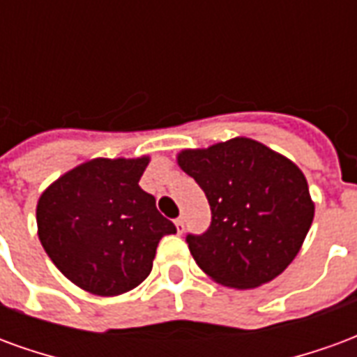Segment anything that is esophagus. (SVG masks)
Returning <instances> with one entry per match:
<instances>
[{
    "label": "esophagus",
    "mask_w": 357,
    "mask_h": 357,
    "mask_svg": "<svg viewBox=\"0 0 357 357\" xmlns=\"http://www.w3.org/2000/svg\"><path fill=\"white\" fill-rule=\"evenodd\" d=\"M174 224H176V227H178V233H183V218L174 220Z\"/></svg>",
    "instance_id": "34e87169"
}]
</instances>
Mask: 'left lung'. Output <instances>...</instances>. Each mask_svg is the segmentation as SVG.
Returning a JSON list of instances; mask_svg holds the SVG:
<instances>
[{"instance_id": "left-lung-1", "label": "left lung", "mask_w": 357, "mask_h": 357, "mask_svg": "<svg viewBox=\"0 0 357 357\" xmlns=\"http://www.w3.org/2000/svg\"><path fill=\"white\" fill-rule=\"evenodd\" d=\"M212 210L208 231L187 235L195 262L231 289H256L296 258L314 222L307 181L287 156L250 137L178 153Z\"/></svg>"}]
</instances>
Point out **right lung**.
<instances>
[{
    "instance_id": "right-lung-1",
    "label": "right lung",
    "mask_w": 357,
    "mask_h": 357,
    "mask_svg": "<svg viewBox=\"0 0 357 357\" xmlns=\"http://www.w3.org/2000/svg\"><path fill=\"white\" fill-rule=\"evenodd\" d=\"M151 156L91 158L55 179L36 206L51 262L82 291L118 296L143 283L176 225L139 187Z\"/></svg>"
}]
</instances>
